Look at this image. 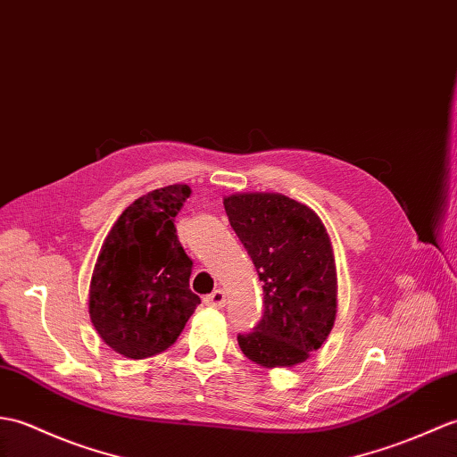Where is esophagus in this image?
<instances>
[{"label": "esophagus", "mask_w": 457, "mask_h": 457, "mask_svg": "<svg viewBox=\"0 0 457 457\" xmlns=\"http://www.w3.org/2000/svg\"><path fill=\"white\" fill-rule=\"evenodd\" d=\"M204 302L210 307H218V310H221V307L226 305V292L224 290H214L210 295H206Z\"/></svg>", "instance_id": "1"}]
</instances>
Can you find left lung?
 <instances>
[{
    "mask_svg": "<svg viewBox=\"0 0 457 457\" xmlns=\"http://www.w3.org/2000/svg\"><path fill=\"white\" fill-rule=\"evenodd\" d=\"M233 231L262 280L264 313L237 343L262 368L305 362L327 341L337 317L333 243L315 212L280 193L224 198Z\"/></svg>",
    "mask_w": 457,
    "mask_h": 457,
    "instance_id": "8db88e82",
    "label": "left lung"
}]
</instances>
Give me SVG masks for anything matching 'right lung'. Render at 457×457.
Returning a JSON list of instances; mask_svg holds the SVG:
<instances>
[{
  "label": "right lung",
  "mask_w": 457,
  "mask_h": 457,
  "mask_svg": "<svg viewBox=\"0 0 457 457\" xmlns=\"http://www.w3.org/2000/svg\"><path fill=\"white\" fill-rule=\"evenodd\" d=\"M188 196V185H169L136 198L103 241L89 284V317L104 345L124 358L163 353L200 303L188 288L193 261L175 228Z\"/></svg>",
  "instance_id": "1"
}]
</instances>
